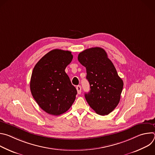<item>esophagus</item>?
Here are the masks:
<instances>
[{
  "instance_id": "esophagus-1",
  "label": "esophagus",
  "mask_w": 155,
  "mask_h": 155,
  "mask_svg": "<svg viewBox=\"0 0 155 155\" xmlns=\"http://www.w3.org/2000/svg\"><path fill=\"white\" fill-rule=\"evenodd\" d=\"M76 89H77V90L78 94H81V86H80V85L77 86Z\"/></svg>"
}]
</instances>
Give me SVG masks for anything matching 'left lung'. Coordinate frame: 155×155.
<instances>
[{"mask_svg": "<svg viewBox=\"0 0 155 155\" xmlns=\"http://www.w3.org/2000/svg\"><path fill=\"white\" fill-rule=\"evenodd\" d=\"M78 60L86 68L90 85V91L84 94L87 102L97 114L108 115L118 105L123 87L114 65L100 47L84 50Z\"/></svg>", "mask_w": 155, "mask_h": 155, "instance_id": "1", "label": "left lung"}]
</instances>
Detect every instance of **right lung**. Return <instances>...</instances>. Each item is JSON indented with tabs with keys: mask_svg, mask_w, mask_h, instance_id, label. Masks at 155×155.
Masks as SVG:
<instances>
[{
	"mask_svg": "<svg viewBox=\"0 0 155 155\" xmlns=\"http://www.w3.org/2000/svg\"><path fill=\"white\" fill-rule=\"evenodd\" d=\"M73 55L55 49L43 56L33 69L30 89L40 107L52 115H61L71 108L77 91L65 72Z\"/></svg>",
	"mask_w": 155,
	"mask_h": 155,
	"instance_id": "add662e5",
	"label": "right lung"
}]
</instances>
